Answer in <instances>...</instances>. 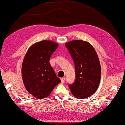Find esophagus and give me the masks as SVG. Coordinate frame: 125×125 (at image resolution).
Segmentation results:
<instances>
[{
    "instance_id": "34e87169",
    "label": "esophagus",
    "mask_w": 125,
    "mask_h": 125,
    "mask_svg": "<svg viewBox=\"0 0 125 125\" xmlns=\"http://www.w3.org/2000/svg\"><path fill=\"white\" fill-rule=\"evenodd\" d=\"M65 77H62L61 78V81L62 83H64L65 82Z\"/></svg>"
}]
</instances>
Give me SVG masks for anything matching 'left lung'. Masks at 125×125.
Segmentation results:
<instances>
[{"mask_svg":"<svg viewBox=\"0 0 125 125\" xmlns=\"http://www.w3.org/2000/svg\"><path fill=\"white\" fill-rule=\"evenodd\" d=\"M73 58L76 71L75 81L69 87L74 97L88 98L94 93L101 77V67L97 52L88 42L74 40L65 44Z\"/></svg>","mask_w":125,"mask_h":125,"instance_id":"left-lung-1","label":"left lung"}]
</instances>
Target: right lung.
<instances>
[{
    "instance_id": "obj_1",
    "label": "right lung",
    "mask_w": 125,
    "mask_h": 125,
    "mask_svg": "<svg viewBox=\"0 0 125 125\" xmlns=\"http://www.w3.org/2000/svg\"><path fill=\"white\" fill-rule=\"evenodd\" d=\"M58 47V44L53 41L38 42L31 46L23 59L21 73L24 86L28 93L38 99L48 97L61 82L49 63Z\"/></svg>"
}]
</instances>
